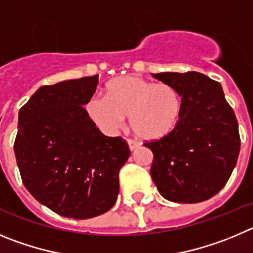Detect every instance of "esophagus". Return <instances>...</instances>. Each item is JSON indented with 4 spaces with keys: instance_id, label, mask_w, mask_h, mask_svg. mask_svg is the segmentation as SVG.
<instances>
[{
    "instance_id": "1",
    "label": "esophagus",
    "mask_w": 253,
    "mask_h": 253,
    "mask_svg": "<svg viewBox=\"0 0 253 253\" xmlns=\"http://www.w3.org/2000/svg\"><path fill=\"white\" fill-rule=\"evenodd\" d=\"M127 143H128V147L131 151H133V150H136L137 147H140V142H137V141L135 140H127Z\"/></svg>"
}]
</instances>
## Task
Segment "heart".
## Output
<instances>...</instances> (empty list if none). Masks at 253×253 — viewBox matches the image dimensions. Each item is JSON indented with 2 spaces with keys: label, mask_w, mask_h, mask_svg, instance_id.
<instances>
[{
  "label": "heart",
  "mask_w": 253,
  "mask_h": 253,
  "mask_svg": "<svg viewBox=\"0 0 253 253\" xmlns=\"http://www.w3.org/2000/svg\"><path fill=\"white\" fill-rule=\"evenodd\" d=\"M87 115L102 131L113 133L124 126L125 117L136 136L155 141L169 136L181 115V98L172 85L138 76H122L106 85V98H92Z\"/></svg>",
  "instance_id": "heart-1"
}]
</instances>
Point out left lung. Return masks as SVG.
<instances>
[{
  "label": "left lung",
  "mask_w": 253,
  "mask_h": 253,
  "mask_svg": "<svg viewBox=\"0 0 253 253\" xmlns=\"http://www.w3.org/2000/svg\"><path fill=\"white\" fill-rule=\"evenodd\" d=\"M181 98L180 120L166 137L145 143L154 154L151 174L159 193L175 203H199L226 185L241 141L222 85L202 73L152 74Z\"/></svg>",
  "instance_id": "1"
}]
</instances>
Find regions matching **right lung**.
Returning <instances> with one entry per match:
<instances>
[{"label":"right lung","instance_id":"obj_1","mask_svg":"<svg viewBox=\"0 0 253 253\" xmlns=\"http://www.w3.org/2000/svg\"><path fill=\"white\" fill-rule=\"evenodd\" d=\"M97 85L98 76L42 85L19 112L13 149L25 188L74 219L115 206L118 172L129 156L126 141L104 136L84 110Z\"/></svg>","mask_w":253,"mask_h":253}]
</instances>
